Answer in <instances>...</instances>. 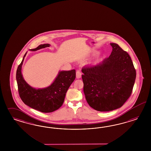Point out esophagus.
<instances>
[{
    "mask_svg": "<svg viewBox=\"0 0 151 151\" xmlns=\"http://www.w3.org/2000/svg\"><path fill=\"white\" fill-rule=\"evenodd\" d=\"M76 76L77 78H80L81 77V73L80 71V70H78L76 71Z\"/></svg>",
    "mask_w": 151,
    "mask_h": 151,
    "instance_id": "1",
    "label": "esophagus"
}]
</instances>
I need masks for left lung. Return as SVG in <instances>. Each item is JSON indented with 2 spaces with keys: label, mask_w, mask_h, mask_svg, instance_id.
Masks as SVG:
<instances>
[{
  "label": "left lung",
  "mask_w": 151,
  "mask_h": 151,
  "mask_svg": "<svg viewBox=\"0 0 151 151\" xmlns=\"http://www.w3.org/2000/svg\"><path fill=\"white\" fill-rule=\"evenodd\" d=\"M110 44L112 51L109 57L82 69L86 100L90 107L101 112L123 106L132 93L136 77L128 53L117 44Z\"/></svg>",
  "instance_id": "obj_1"
}]
</instances>
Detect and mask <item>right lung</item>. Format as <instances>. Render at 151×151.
<instances>
[{
  "instance_id": "right-lung-1",
  "label": "right lung",
  "mask_w": 151,
  "mask_h": 151,
  "mask_svg": "<svg viewBox=\"0 0 151 151\" xmlns=\"http://www.w3.org/2000/svg\"><path fill=\"white\" fill-rule=\"evenodd\" d=\"M49 46L48 44H41L30 50L37 51ZM26 54L27 52L19 65L16 73L20 97L25 105L41 112H52L59 109L63 104L69 87L75 79V70L60 71L50 86L42 89H35L25 82L22 75V66Z\"/></svg>"
}]
</instances>
